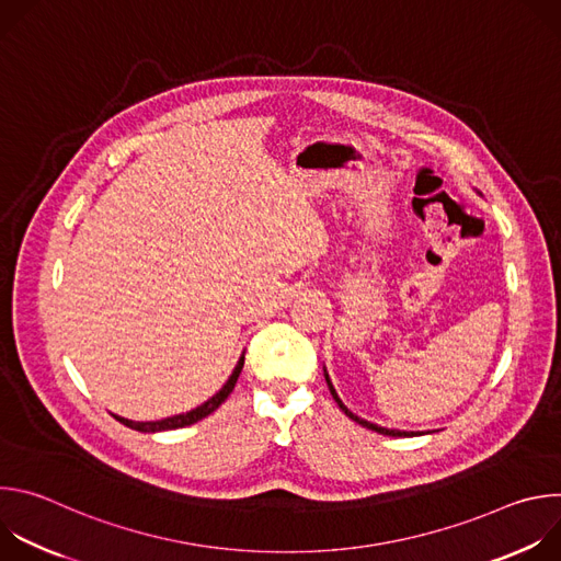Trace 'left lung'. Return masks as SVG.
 Segmentation results:
<instances>
[{"instance_id":"left-lung-1","label":"left lung","mask_w":561,"mask_h":561,"mask_svg":"<svg viewBox=\"0 0 561 561\" xmlns=\"http://www.w3.org/2000/svg\"><path fill=\"white\" fill-rule=\"evenodd\" d=\"M324 377H327V383H329V390H331V394H333V399L337 402V407L344 411V415L346 417H351L353 422H357L359 426H364V428H368V431H375V433H379V435H390V437H409V435H420V433H413V431H397V428H383V426H379V424H373V422H368V420H362L359 415H355L353 411H348V407L342 402L340 399V394H337V390H335V386H333V381H331V377H329V370L324 368Z\"/></svg>"}]
</instances>
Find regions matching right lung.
Returning <instances> with one entry per match:
<instances>
[{"label":"right lung","mask_w":561,"mask_h":561,"mask_svg":"<svg viewBox=\"0 0 561 561\" xmlns=\"http://www.w3.org/2000/svg\"><path fill=\"white\" fill-rule=\"evenodd\" d=\"M242 368H244V353H242V357L237 359V364H234L230 377L226 379V383L210 399H206L202 407H197V409H193L188 413H180V415H173V417H167V420H157V422H133V420H126V417H119V415H115V420L122 422L124 426L133 428V431H139V433H162V431H175V428L191 426V424L204 420L206 415H210L215 409H219L221 402H226V397L232 392V388L237 383V377H239V373H242Z\"/></svg>","instance_id":"1"}]
</instances>
